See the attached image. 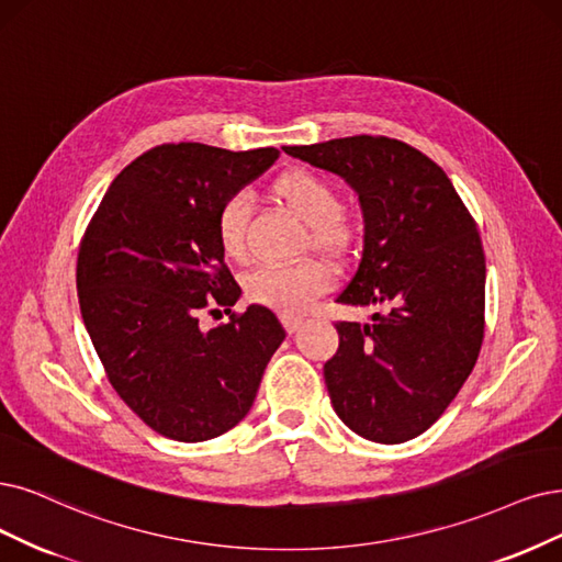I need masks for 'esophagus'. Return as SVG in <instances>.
<instances>
[{
    "label": "esophagus",
    "instance_id": "esophagus-1",
    "mask_svg": "<svg viewBox=\"0 0 562 562\" xmlns=\"http://www.w3.org/2000/svg\"><path fill=\"white\" fill-rule=\"evenodd\" d=\"M282 324L286 328V334H296L303 324V317H294V315H282Z\"/></svg>",
    "mask_w": 562,
    "mask_h": 562
}]
</instances>
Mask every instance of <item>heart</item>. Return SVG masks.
Returning <instances> with one entry per match:
<instances>
[{
    "label": "heart",
    "instance_id": "obj_1",
    "mask_svg": "<svg viewBox=\"0 0 562 562\" xmlns=\"http://www.w3.org/2000/svg\"><path fill=\"white\" fill-rule=\"evenodd\" d=\"M273 196L307 226V245L319 255L342 259L355 247L357 228L340 211V196L326 178L292 169L273 182ZM247 196H226L217 211L215 228L222 252L228 259H243L247 252ZM334 282L330 268L319 259H305L292 266H261L245 278V294L259 305L280 313H303Z\"/></svg>",
    "mask_w": 562,
    "mask_h": 562
}]
</instances>
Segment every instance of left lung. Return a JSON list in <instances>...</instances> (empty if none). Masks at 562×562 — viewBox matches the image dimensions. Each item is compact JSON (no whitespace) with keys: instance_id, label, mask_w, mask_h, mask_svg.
<instances>
[{"instance_id":"1","label":"left lung","mask_w":562,"mask_h":562,"mask_svg":"<svg viewBox=\"0 0 562 562\" xmlns=\"http://www.w3.org/2000/svg\"><path fill=\"white\" fill-rule=\"evenodd\" d=\"M359 194L363 255L338 303L382 307L338 322L324 380L338 417L401 445L442 417L480 357L486 259L476 224L438 164L386 136L289 145Z\"/></svg>"}]
</instances>
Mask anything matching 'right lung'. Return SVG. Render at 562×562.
I'll use <instances>...</instances> for the list:
<instances>
[{
  "instance_id": "obj_1",
  "label": "right lung",
  "mask_w": 562,
  "mask_h": 562,
  "mask_svg": "<svg viewBox=\"0 0 562 562\" xmlns=\"http://www.w3.org/2000/svg\"><path fill=\"white\" fill-rule=\"evenodd\" d=\"M278 155L157 145L124 166L80 240L76 286L90 340L117 396L164 438L203 442L232 430L286 336L263 305L211 330L199 324L205 307L240 296L217 240L220 205Z\"/></svg>"
}]
</instances>
